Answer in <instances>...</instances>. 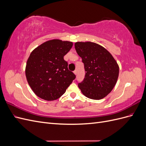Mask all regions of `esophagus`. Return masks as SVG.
<instances>
[{"instance_id": "34e87169", "label": "esophagus", "mask_w": 146, "mask_h": 146, "mask_svg": "<svg viewBox=\"0 0 146 146\" xmlns=\"http://www.w3.org/2000/svg\"><path fill=\"white\" fill-rule=\"evenodd\" d=\"M74 73L76 74V75H77V70H75L74 71Z\"/></svg>"}]
</instances>
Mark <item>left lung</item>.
<instances>
[{"label":"left lung","instance_id":"8db88e82","mask_svg":"<svg viewBox=\"0 0 146 146\" xmlns=\"http://www.w3.org/2000/svg\"><path fill=\"white\" fill-rule=\"evenodd\" d=\"M75 48L82 59L86 72L78 88L88 98H104L117 80L119 68L116 61L106 48L94 42H77Z\"/></svg>","mask_w":146,"mask_h":146}]
</instances>
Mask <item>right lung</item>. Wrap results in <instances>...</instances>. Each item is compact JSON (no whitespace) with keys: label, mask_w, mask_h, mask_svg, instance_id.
Here are the masks:
<instances>
[{"label":"right lung","mask_w":146,"mask_h":146,"mask_svg":"<svg viewBox=\"0 0 146 146\" xmlns=\"http://www.w3.org/2000/svg\"><path fill=\"white\" fill-rule=\"evenodd\" d=\"M72 45V42L52 39L30 54L25 76L30 88L39 98L48 101L60 98L76 78L64 60Z\"/></svg>","instance_id":"add662e5"}]
</instances>
